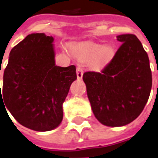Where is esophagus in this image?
<instances>
[{"mask_svg":"<svg viewBox=\"0 0 158 158\" xmlns=\"http://www.w3.org/2000/svg\"><path fill=\"white\" fill-rule=\"evenodd\" d=\"M83 77V69L78 66L77 67V78L78 79H81Z\"/></svg>","mask_w":158,"mask_h":158,"instance_id":"1","label":"esophagus"}]
</instances>
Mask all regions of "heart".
<instances>
[{"mask_svg":"<svg viewBox=\"0 0 158 158\" xmlns=\"http://www.w3.org/2000/svg\"><path fill=\"white\" fill-rule=\"evenodd\" d=\"M74 53L81 58L92 57L94 64H99L108 60L114 53V49L111 44L101 46L94 43H82L73 48Z\"/></svg>","mask_w":158,"mask_h":158,"instance_id":"b5f03b06","label":"heart"}]
</instances>
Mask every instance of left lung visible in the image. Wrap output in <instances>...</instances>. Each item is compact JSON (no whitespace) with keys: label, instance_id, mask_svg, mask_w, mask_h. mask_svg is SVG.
Wrapping results in <instances>:
<instances>
[{"label":"left lung","instance_id":"obj_1","mask_svg":"<svg viewBox=\"0 0 158 158\" xmlns=\"http://www.w3.org/2000/svg\"><path fill=\"white\" fill-rule=\"evenodd\" d=\"M122 44L100 72H86L83 80L96 119L108 127H122L135 120L150 97V60L133 34L117 35Z\"/></svg>","mask_w":158,"mask_h":158}]
</instances>
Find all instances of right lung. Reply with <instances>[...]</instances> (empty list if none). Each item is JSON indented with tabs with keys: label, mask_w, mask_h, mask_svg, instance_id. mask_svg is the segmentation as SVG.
Here are the masks:
<instances>
[{
	"label": "right lung",
	"mask_w": 158,
	"mask_h": 158,
	"mask_svg": "<svg viewBox=\"0 0 158 158\" xmlns=\"http://www.w3.org/2000/svg\"><path fill=\"white\" fill-rule=\"evenodd\" d=\"M53 41L44 33L27 35L9 53L2 93L0 85V101L3 98L4 106L15 119L40 132L52 130L61 123L63 103L77 79L75 65L55 64Z\"/></svg>",
	"instance_id": "obj_1"
}]
</instances>
